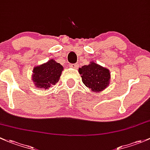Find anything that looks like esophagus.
<instances>
[{
    "label": "esophagus",
    "mask_w": 150,
    "mask_h": 150,
    "mask_svg": "<svg viewBox=\"0 0 150 150\" xmlns=\"http://www.w3.org/2000/svg\"><path fill=\"white\" fill-rule=\"evenodd\" d=\"M69 67L71 68H73V69H76L77 67H78V66H77V64H70L69 65Z\"/></svg>",
    "instance_id": "obj_1"
}]
</instances>
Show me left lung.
I'll list each match as a JSON object with an SVG mask.
<instances>
[{"mask_svg":"<svg viewBox=\"0 0 150 150\" xmlns=\"http://www.w3.org/2000/svg\"><path fill=\"white\" fill-rule=\"evenodd\" d=\"M82 82L92 92H99L105 89L110 84V74L108 69L94 62L79 69Z\"/></svg>","mask_w":150,"mask_h":150,"instance_id":"left-lung-1","label":"left lung"}]
</instances>
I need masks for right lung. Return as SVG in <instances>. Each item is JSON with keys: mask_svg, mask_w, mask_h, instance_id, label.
<instances>
[{"mask_svg": "<svg viewBox=\"0 0 150 150\" xmlns=\"http://www.w3.org/2000/svg\"><path fill=\"white\" fill-rule=\"evenodd\" d=\"M64 67L54 60L36 66L33 69L32 81L36 87L48 89L60 79Z\"/></svg>", "mask_w": 150, "mask_h": 150, "instance_id": "add662e5", "label": "right lung"}]
</instances>
